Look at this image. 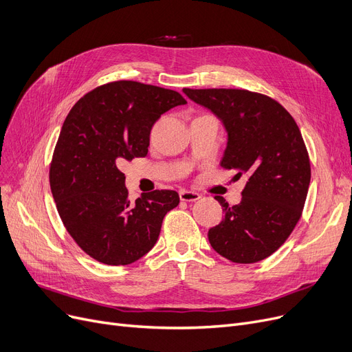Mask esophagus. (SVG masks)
Returning a JSON list of instances; mask_svg holds the SVG:
<instances>
[{
  "label": "esophagus",
  "mask_w": 352,
  "mask_h": 352,
  "mask_svg": "<svg viewBox=\"0 0 352 352\" xmlns=\"http://www.w3.org/2000/svg\"><path fill=\"white\" fill-rule=\"evenodd\" d=\"M179 197H180L182 202H195V200L200 199V195L196 193V192H192V190L182 189L179 192Z\"/></svg>",
  "instance_id": "obj_1"
}]
</instances>
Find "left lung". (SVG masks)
Masks as SVG:
<instances>
[{
    "label": "left lung",
    "mask_w": 352,
    "mask_h": 352,
    "mask_svg": "<svg viewBox=\"0 0 352 352\" xmlns=\"http://www.w3.org/2000/svg\"><path fill=\"white\" fill-rule=\"evenodd\" d=\"M222 120L228 144L221 166L248 175L239 205L214 199L225 217L210 228L212 248L235 263L278 250L296 226L311 180L308 150L294 117L276 100L241 89H183Z\"/></svg>",
    "instance_id": "obj_1"
}]
</instances>
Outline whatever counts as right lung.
<instances>
[{
	"label": "right lung",
	"mask_w": 352,
	"mask_h": 352,
	"mask_svg": "<svg viewBox=\"0 0 352 352\" xmlns=\"http://www.w3.org/2000/svg\"><path fill=\"white\" fill-rule=\"evenodd\" d=\"M186 104L175 90L120 80L82 96L65 117L50 164V188L74 242L106 265H129L152 249L175 190L131 202L120 166L144 157L160 116Z\"/></svg>",
	"instance_id": "right-lung-1"
}]
</instances>
